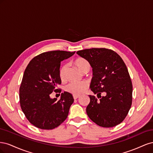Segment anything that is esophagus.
<instances>
[{
	"label": "esophagus",
	"instance_id": "obj_1",
	"mask_svg": "<svg viewBox=\"0 0 153 153\" xmlns=\"http://www.w3.org/2000/svg\"><path fill=\"white\" fill-rule=\"evenodd\" d=\"M80 97V96H78V95H73V98L75 99V100H76L77 98H78Z\"/></svg>",
	"mask_w": 153,
	"mask_h": 153
}]
</instances>
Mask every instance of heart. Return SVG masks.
I'll return each instance as SVG.
<instances>
[{
  "mask_svg": "<svg viewBox=\"0 0 153 153\" xmlns=\"http://www.w3.org/2000/svg\"><path fill=\"white\" fill-rule=\"evenodd\" d=\"M75 65L78 69V70L83 73L88 72L91 68V64L89 62L84 58L77 59L75 61ZM67 69L68 65L66 64H64L60 68L59 76L62 80H65ZM87 87L88 85L85 82H71L66 86L65 90L73 95H80L87 89Z\"/></svg>",
  "mask_w": 153,
  "mask_h": 153,
  "instance_id": "obj_1",
  "label": "heart"
}]
</instances>
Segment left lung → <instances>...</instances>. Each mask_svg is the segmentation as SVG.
Wrapping results in <instances>:
<instances>
[{
	"label": "left lung",
	"instance_id": "8db88e82",
	"mask_svg": "<svg viewBox=\"0 0 153 153\" xmlns=\"http://www.w3.org/2000/svg\"><path fill=\"white\" fill-rule=\"evenodd\" d=\"M80 57L89 62L93 71L90 88L97 94L89 95L87 114L98 126L111 128L122 123L132 104L133 86L127 67L114 51L105 48L79 50ZM104 93L105 96L101 97Z\"/></svg>",
	"mask_w": 153,
	"mask_h": 153
}]
</instances>
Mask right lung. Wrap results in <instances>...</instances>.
Instances as JSON below:
<instances>
[{
  "mask_svg": "<svg viewBox=\"0 0 153 153\" xmlns=\"http://www.w3.org/2000/svg\"><path fill=\"white\" fill-rule=\"evenodd\" d=\"M75 52L53 50L43 52L32 59L24 73L19 90L22 110L28 121L42 129H52L68 117L73 103L72 94H61V99L50 98L52 92H61L59 76L61 62Z\"/></svg>",
  "mask_w": 153,
  "mask_h": 153,
  "instance_id": "obj_1",
  "label": "right lung"
}]
</instances>
